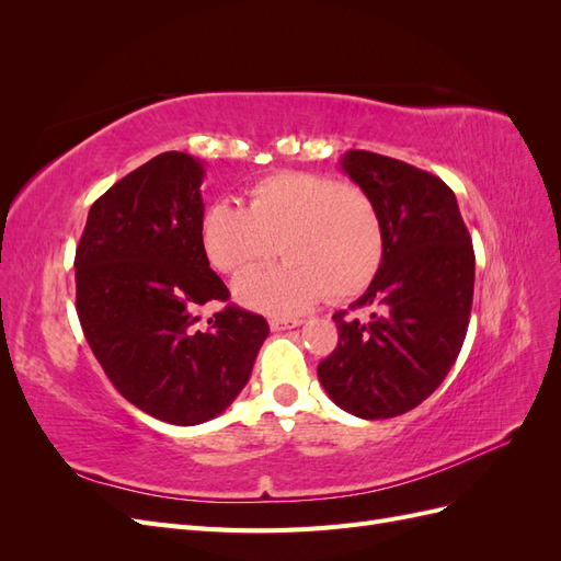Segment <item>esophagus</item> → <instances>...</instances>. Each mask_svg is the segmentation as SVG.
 <instances>
[{"instance_id":"34e87169","label":"esophagus","mask_w":561,"mask_h":561,"mask_svg":"<svg viewBox=\"0 0 561 561\" xmlns=\"http://www.w3.org/2000/svg\"><path fill=\"white\" fill-rule=\"evenodd\" d=\"M301 320L299 318H271L268 320V328L274 332H283V330H293L299 328Z\"/></svg>"}]
</instances>
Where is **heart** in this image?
<instances>
[{
  "instance_id": "obj_1",
  "label": "heart",
  "mask_w": 561,
  "mask_h": 561,
  "mask_svg": "<svg viewBox=\"0 0 561 561\" xmlns=\"http://www.w3.org/2000/svg\"><path fill=\"white\" fill-rule=\"evenodd\" d=\"M233 285L250 309L274 316L307 311L318 299H351L367 290L383 262V219L365 186L330 175L283 171L250 186L248 208L215 201L201 217V245L225 274L266 264Z\"/></svg>"
}]
</instances>
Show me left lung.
Returning <instances> with one entry per match:
<instances>
[{
  "instance_id": "obj_1",
  "label": "left lung",
  "mask_w": 561,
  "mask_h": 561,
  "mask_svg": "<svg viewBox=\"0 0 561 561\" xmlns=\"http://www.w3.org/2000/svg\"><path fill=\"white\" fill-rule=\"evenodd\" d=\"M348 178L377 201L383 262L351 309L369 320L332 316L339 344L318 365L334 404L360 419L414 410L445 381L468 332L474 252L449 186L404 161L351 149Z\"/></svg>"
}]
</instances>
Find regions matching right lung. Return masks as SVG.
<instances>
[{
  "instance_id": "1",
  "label": "right lung",
  "mask_w": 561,
  "mask_h": 561,
  "mask_svg": "<svg viewBox=\"0 0 561 561\" xmlns=\"http://www.w3.org/2000/svg\"><path fill=\"white\" fill-rule=\"evenodd\" d=\"M203 163L182 151L135 168L100 196L75 257L77 313L107 379L173 426L222 414L250 379L268 322L225 307L229 290L203 252Z\"/></svg>"
}]
</instances>
